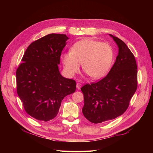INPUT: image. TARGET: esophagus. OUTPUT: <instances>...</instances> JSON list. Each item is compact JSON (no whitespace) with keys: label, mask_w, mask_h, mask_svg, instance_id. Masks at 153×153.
<instances>
[{"label":"esophagus","mask_w":153,"mask_h":153,"mask_svg":"<svg viewBox=\"0 0 153 153\" xmlns=\"http://www.w3.org/2000/svg\"><path fill=\"white\" fill-rule=\"evenodd\" d=\"M81 87H82V84H80V83H77V84H76V88H77V89H80Z\"/></svg>","instance_id":"obj_1"}]
</instances>
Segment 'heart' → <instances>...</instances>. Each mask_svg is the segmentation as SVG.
<instances>
[{
    "label": "heart",
    "instance_id": "heart-1",
    "mask_svg": "<svg viewBox=\"0 0 153 153\" xmlns=\"http://www.w3.org/2000/svg\"><path fill=\"white\" fill-rule=\"evenodd\" d=\"M114 55V50L108 43L85 39L74 44L71 52L63 53L61 59L68 75H75L82 64L83 70L88 76L99 79L108 71Z\"/></svg>",
    "mask_w": 153,
    "mask_h": 153
}]
</instances>
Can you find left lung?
I'll list each match as a JSON object with an SVG mask.
<instances>
[{
  "label": "left lung",
  "mask_w": 153,
  "mask_h": 153,
  "mask_svg": "<svg viewBox=\"0 0 153 153\" xmlns=\"http://www.w3.org/2000/svg\"><path fill=\"white\" fill-rule=\"evenodd\" d=\"M119 48L110 71L103 79L81 88L84 105L82 113L98 124L120 116L126 111L137 88V66L132 52L119 38L109 34Z\"/></svg>",
  "instance_id": "1"
}]
</instances>
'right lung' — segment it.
I'll list each match as a JSON object with an SVG mask.
<instances>
[{
  "label": "right lung",
  "mask_w": 153,
  "mask_h": 153,
  "mask_svg": "<svg viewBox=\"0 0 153 153\" xmlns=\"http://www.w3.org/2000/svg\"><path fill=\"white\" fill-rule=\"evenodd\" d=\"M68 39L50 34L32 42L16 70L18 95L26 112L39 121L56 117L64 97L76 90V82L63 77L58 67Z\"/></svg>",
  "instance_id": "add662e5"
}]
</instances>
